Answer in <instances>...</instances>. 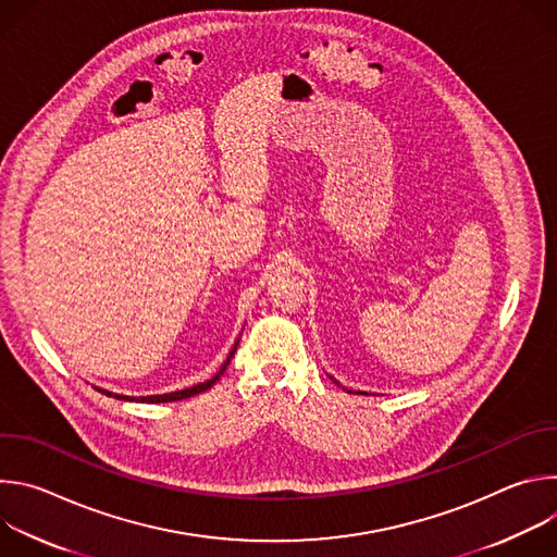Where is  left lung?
Returning <instances> with one entry per match:
<instances>
[{
	"instance_id": "obj_1",
	"label": "left lung",
	"mask_w": 557,
	"mask_h": 557,
	"mask_svg": "<svg viewBox=\"0 0 557 557\" xmlns=\"http://www.w3.org/2000/svg\"><path fill=\"white\" fill-rule=\"evenodd\" d=\"M335 383H337V381H335ZM337 385H339V383H337ZM344 389H346V387H344ZM346 392H352V389H346ZM359 394H363V392H359Z\"/></svg>"
}]
</instances>
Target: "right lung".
Wrapping results in <instances>:
<instances>
[{
  "instance_id": "1",
  "label": "right lung",
  "mask_w": 557,
  "mask_h": 557,
  "mask_svg": "<svg viewBox=\"0 0 557 557\" xmlns=\"http://www.w3.org/2000/svg\"><path fill=\"white\" fill-rule=\"evenodd\" d=\"M235 350H237V342L233 344V348H231V352H228V357H226V361L220 366V370L211 376V379H207V381H202V383H196V385H191V387H185V389H176V392H168V394H149V396H125V394H114V392H110V389H103V387H97L99 392H103L106 396H114V399H119V401H138V404H170V401H181V399H189V396H194V394H200V392H205V389H209L215 381H220V376L224 374V370H226V366L231 363V359H233V355H235Z\"/></svg>"
}]
</instances>
